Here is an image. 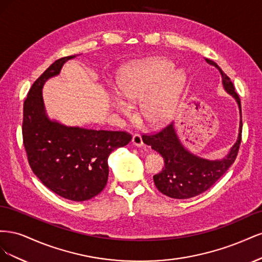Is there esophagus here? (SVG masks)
I'll return each instance as SVG.
<instances>
[{
    "label": "esophagus",
    "mask_w": 262,
    "mask_h": 262,
    "mask_svg": "<svg viewBox=\"0 0 262 262\" xmlns=\"http://www.w3.org/2000/svg\"><path fill=\"white\" fill-rule=\"evenodd\" d=\"M132 143L134 146H138V147H142L143 146V140H142V137L140 134H134L133 138H132Z\"/></svg>",
    "instance_id": "1"
}]
</instances>
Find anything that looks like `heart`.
Here are the masks:
<instances>
[{
    "instance_id": "heart-1",
    "label": "heart",
    "mask_w": 262,
    "mask_h": 262,
    "mask_svg": "<svg viewBox=\"0 0 262 262\" xmlns=\"http://www.w3.org/2000/svg\"><path fill=\"white\" fill-rule=\"evenodd\" d=\"M175 69L170 61L150 59L134 62L118 75L119 93L130 101H140L142 118L154 128L171 121L187 85L185 71ZM112 106L123 115L131 112V105L118 95L112 96Z\"/></svg>"
}]
</instances>
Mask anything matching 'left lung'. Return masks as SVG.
<instances>
[{
    "label": "left lung",
    "instance_id": "obj_1",
    "mask_svg": "<svg viewBox=\"0 0 262 262\" xmlns=\"http://www.w3.org/2000/svg\"><path fill=\"white\" fill-rule=\"evenodd\" d=\"M205 61L219 70L224 91L238 105L241 116L238 136L227 154L220 160H208L190 152L180 141L173 122L154 136H144V143L160 153L165 162L163 170L153 177L155 186L163 194L173 199H189L211 188L231 167L241 144L243 124L239 96L235 92L232 81L216 63L210 59Z\"/></svg>",
    "mask_w": 262,
    "mask_h": 262
}]
</instances>
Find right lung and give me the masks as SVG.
Wrapping results in <instances>:
<instances>
[{
    "label": "right lung",
    "mask_w": 262,
    "mask_h": 262,
    "mask_svg": "<svg viewBox=\"0 0 262 262\" xmlns=\"http://www.w3.org/2000/svg\"><path fill=\"white\" fill-rule=\"evenodd\" d=\"M77 55L57 60L31 86L24 102L23 140L30 167L42 184L64 199L81 202L102 191L108 180L109 155L132 138L121 131L66 125L47 114L45 83L58 76L63 64Z\"/></svg>",
    "instance_id": "add662e5"
}]
</instances>
